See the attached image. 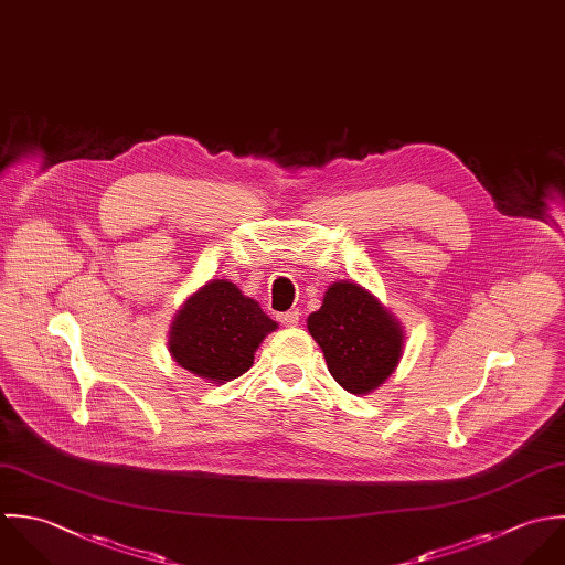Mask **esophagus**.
<instances>
[{
  "label": "esophagus",
  "instance_id": "esophagus-1",
  "mask_svg": "<svg viewBox=\"0 0 565 565\" xmlns=\"http://www.w3.org/2000/svg\"><path fill=\"white\" fill-rule=\"evenodd\" d=\"M279 323L286 326V328H295L299 323V312L297 310H288V312H281L279 317Z\"/></svg>",
  "mask_w": 565,
  "mask_h": 565
}]
</instances>
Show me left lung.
<instances>
[{"mask_svg": "<svg viewBox=\"0 0 565 565\" xmlns=\"http://www.w3.org/2000/svg\"><path fill=\"white\" fill-rule=\"evenodd\" d=\"M308 330L323 349L332 377L353 395L377 388L402 355L399 323L353 281L330 286Z\"/></svg>", "mask_w": 565, "mask_h": 565, "instance_id": "left-lung-1", "label": "left lung"}]
</instances>
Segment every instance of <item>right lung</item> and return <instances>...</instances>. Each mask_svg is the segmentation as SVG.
<instances>
[{
	"label": "right lung",
	"instance_id": "1",
	"mask_svg": "<svg viewBox=\"0 0 565 565\" xmlns=\"http://www.w3.org/2000/svg\"><path fill=\"white\" fill-rule=\"evenodd\" d=\"M277 323L226 279L188 299L170 332L172 358L190 373L226 382L253 366V353Z\"/></svg>",
	"mask_w": 565,
	"mask_h": 565
}]
</instances>
